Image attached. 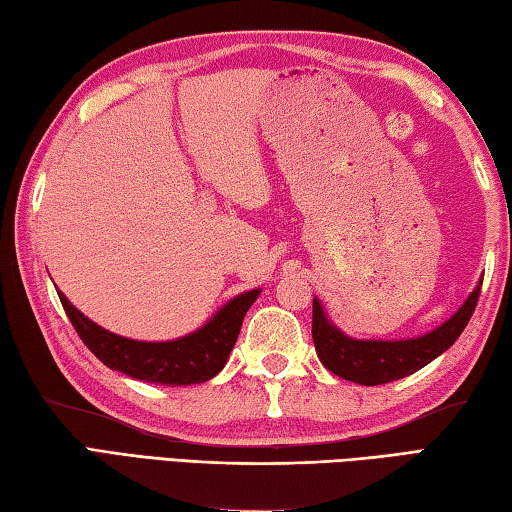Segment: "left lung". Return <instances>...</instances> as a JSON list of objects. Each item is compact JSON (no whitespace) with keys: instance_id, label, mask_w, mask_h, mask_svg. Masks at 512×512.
<instances>
[{"instance_id":"1","label":"left lung","mask_w":512,"mask_h":512,"mask_svg":"<svg viewBox=\"0 0 512 512\" xmlns=\"http://www.w3.org/2000/svg\"><path fill=\"white\" fill-rule=\"evenodd\" d=\"M481 281L445 324L420 337L391 339V342L348 337L328 319L324 306L315 297L312 299V339H315L319 362L330 373L364 384V387L407 378V375L420 371L423 366L436 360L438 355H443L459 339L463 328L468 326L474 308H477Z\"/></svg>"}]
</instances>
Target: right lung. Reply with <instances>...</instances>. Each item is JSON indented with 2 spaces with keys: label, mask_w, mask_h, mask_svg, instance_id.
I'll use <instances>...</instances> for the list:
<instances>
[{
  "label": "right lung",
  "mask_w": 512,
  "mask_h": 512,
  "mask_svg": "<svg viewBox=\"0 0 512 512\" xmlns=\"http://www.w3.org/2000/svg\"><path fill=\"white\" fill-rule=\"evenodd\" d=\"M258 294L261 288L238 294L224 303L204 326L170 342H139L114 335L71 306L65 294L58 292V297L78 337L105 366L134 380L179 387L206 382L224 369L238 339L242 319Z\"/></svg>",
  "instance_id": "obj_1"
}]
</instances>
